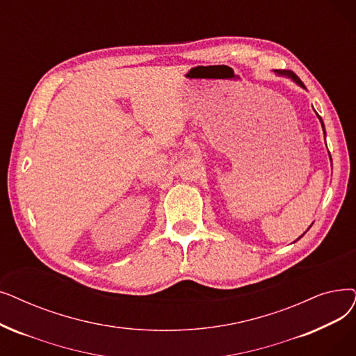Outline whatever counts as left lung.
<instances>
[{
  "label": "left lung",
  "instance_id": "1",
  "mask_svg": "<svg viewBox=\"0 0 356 356\" xmlns=\"http://www.w3.org/2000/svg\"><path fill=\"white\" fill-rule=\"evenodd\" d=\"M273 72H275L276 75H280V76H286V79H291V80H292L293 83H297V84H298L300 87L305 88V86H304V84L301 83V80H300V79H298V76H297L296 74H293L292 71H285V70H284V71H282V70H275ZM314 112H316V111H314ZM316 115H317V118L320 119V123H321V128H323V132H324V135H326V131H324V123H323V120H321L320 115H318L317 112H316ZM329 157H330V161H332V156H330V152H329ZM312 225H313V224H312ZM312 225H310V227H312ZM310 227H308V228H310ZM304 234H305V233H304ZM304 234H302V236H304ZM302 236H301V237H302ZM301 237H298L297 240H300ZM297 240H296V241H297Z\"/></svg>",
  "mask_w": 356,
  "mask_h": 356
}]
</instances>
